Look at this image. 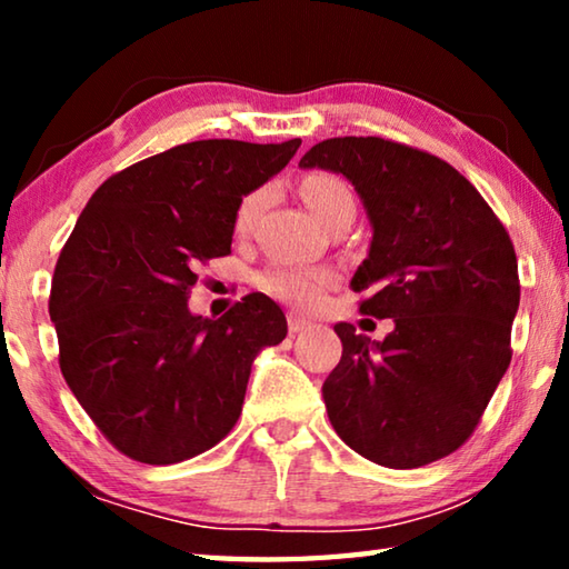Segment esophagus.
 Instances as JSON below:
<instances>
[{"label": "esophagus", "instance_id": "34e87169", "mask_svg": "<svg viewBox=\"0 0 569 569\" xmlns=\"http://www.w3.org/2000/svg\"><path fill=\"white\" fill-rule=\"evenodd\" d=\"M308 326H311V321H306L303 316L288 313V331H291V333H301V331L308 329Z\"/></svg>", "mask_w": 569, "mask_h": 569}]
</instances>
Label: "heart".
Masks as SVG:
<instances>
[{
  "mask_svg": "<svg viewBox=\"0 0 569 569\" xmlns=\"http://www.w3.org/2000/svg\"><path fill=\"white\" fill-rule=\"evenodd\" d=\"M301 198L311 213L326 226L329 220L341 213V210H356V200L351 188L341 178L331 172H313L301 182ZM266 203V190H250L248 196L240 198L233 216V228L238 236H246L253 230L261 208ZM331 281L326 271H313V268H296V266H271L258 276V283L266 293H271L281 301L296 306H311L319 298L321 288Z\"/></svg>",
  "mask_w": 569,
  "mask_h": 569,
  "instance_id": "b5f03b06",
  "label": "heart"
}]
</instances>
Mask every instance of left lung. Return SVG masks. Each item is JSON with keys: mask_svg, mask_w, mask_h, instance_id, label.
Segmentation results:
<instances>
[{"mask_svg": "<svg viewBox=\"0 0 569 569\" xmlns=\"http://www.w3.org/2000/svg\"><path fill=\"white\" fill-rule=\"evenodd\" d=\"M298 166L353 182L373 238L351 288L361 313L393 319L379 343L333 326L343 353L323 401L336 435L381 467L431 465L475 435L512 361V240L459 170L403 142L331 138Z\"/></svg>", "mask_w": 569, "mask_h": 569, "instance_id": "left-lung-1", "label": "left lung"}]
</instances>
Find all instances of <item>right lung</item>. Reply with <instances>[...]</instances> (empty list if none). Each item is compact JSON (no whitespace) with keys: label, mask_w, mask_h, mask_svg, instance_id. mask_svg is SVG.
<instances>
[{"label":"right lung","mask_w":569,"mask_h":569,"mask_svg":"<svg viewBox=\"0 0 569 569\" xmlns=\"http://www.w3.org/2000/svg\"><path fill=\"white\" fill-rule=\"evenodd\" d=\"M301 140H196L114 172L92 192L57 258L50 319L60 369L124 457L176 465L236 427L250 363L286 339L271 298L248 293L220 319L192 316L198 266L230 253L240 198Z\"/></svg>","instance_id":"1"}]
</instances>
